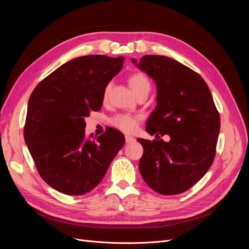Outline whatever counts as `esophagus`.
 <instances>
[{"label":"esophagus","instance_id":"obj_1","mask_svg":"<svg viewBox=\"0 0 249 249\" xmlns=\"http://www.w3.org/2000/svg\"><path fill=\"white\" fill-rule=\"evenodd\" d=\"M124 138H125V142L126 143H131V142L135 141V138L133 136H130V135H125Z\"/></svg>","mask_w":249,"mask_h":249}]
</instances>
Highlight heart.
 <instances>
[{"label":"heart","instance_id":"heart-1","mask_svg":"<svg viewBox=\"0 0 249 249\" xmlns=\"http://www.w3.org/2000/svg\"><path fill=\"white\" fill-rule=\"evenodd\" d=\"M129 82L136 94H139L144 91L149 92L150 87H152V84H150V80L148 79V77L144 72H141V71H136L132 73L129 78ZM110 90H111V83H108V84L105 86L104 91H103L104 100L108 99ZM140 118L141 116L137 114L119 113V114L111 118V124L112 125H114L116 129L120 131L130 133V132H133L134 130H136Z\"/></svg>","mask_w":249,"mask_h":249}]
</instances>
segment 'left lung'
<instances>
[{"label": "left lung", "instance_id": "1", "mask_svg": "<svg viewBox=\"0 0 249 249\" xmlns=\"http://www.w3.org/2000/svg\"><path fill=\"white\" fill-rule=\"evenodd\" d=\"M132 61L136 64V60ZM138 67L157 84V107L146 131L170 141L138 138L143 146L139 171L157 193H183L206 175L216 155L219 112L200 74L165 56L145 55Z\"/></svg>", "mask_w": 249, "mask_h": 249}]
</instances>
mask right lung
<instances>
[{"label": "right lung", "mask_w": 249, "mask_h": 249, "mask_svg": "<svg viewBox=\"0 0 249 249\" xmlns=\"http://www.w3.org/2000/svg\"><path fill=\"white\" fill-rule=\"evenodd\" d=\"M124 57L82 56L38 83L30 96L24 137L39 176L67 195L92 190L124 144V135L107 129L85 136V117L99 111L104 88L120 71Z\"/></svg>", "instance_id": "1"}]
</instances>
